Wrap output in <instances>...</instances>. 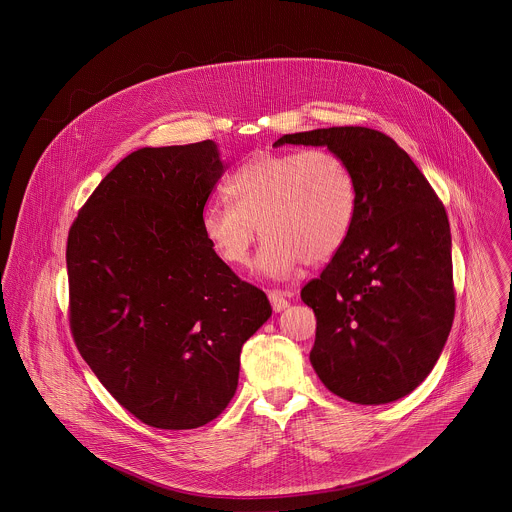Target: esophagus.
Returning <instances> with one entry per match:
<instances>
[{"label":"esophagus","mask_w":512,"mask_h":512,"mask_svg":"<svg viewBox=\"0 0 512 512\" xmlns=\"http://www.w3.org/2000/svg\"><path fill=\"white\" fill-rule=\"evenodd\" d=\"M268 299L272 303V309L274 311H284L288 307V295L284 292H278V290H270L268 292Z\"/></svg>","instance_id":"esophagus-1"}]
</instances>
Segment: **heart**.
<instances>
[{
    "label": "heart",
    "mask_w": 512,
    "mask_h": 512,
    "mask_svg": "<svg viewBox=\"0 0 512 512\" xmlns=\"http://www.w3.org/2000/svg\"><path fill=\"white\" fill-rule=\"evenodd\" d=\"M228 201L203 209L201 228L220 260L250 264L258 226L266 236L258 270L290 278L297 268L331 260L357 217V183L347 161L329 149L260 151L226 179Z\"/></svg>",
    "instance_id": "1"
}]
</instances>
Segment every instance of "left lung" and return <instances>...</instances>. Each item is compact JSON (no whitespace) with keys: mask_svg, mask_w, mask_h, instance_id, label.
I'll return each instance as SVG.
<instances>
[{"mask_svg":"<svg viewBox=\"0 0 512 512\" xmlns=\"http://www.w3.org/2000/svg\"><path fill=\"white\" fill-rule=\"evenodd\" d=\"M325 146L357 183L343 248L301 299L317 317L309 361L355 404H388L438 363L455 313L445 209L410 155L382 132L341 126L286 134L274 146Z\"/></svg>","mask_w":512,"mask_h":512,"instance_id":"left-lung-1","label":"left lung"}]
</instances>
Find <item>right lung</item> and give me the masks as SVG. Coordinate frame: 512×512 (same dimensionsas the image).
<instances>
[{
  "mask_svg": "<svg viewBox=\"0 0 512 512\" xmlns=\"http://www.w3.org/2000/svg\"><path fill=\"white\" fill-rule=\"evenodd\" d=\"M224 171L213 140L142 147L100 181L69 230L76 349L151 428L215 420L236 392L242 345L272 315L266 293L203 234Z\"/></svg>",
  "mask_w": 512,
  "mask_h": 512,
  "instance_id": "1",
  "label": "right lung"
}]
</instances>
